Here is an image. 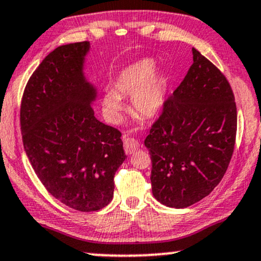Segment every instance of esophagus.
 I'll list each match as a JSON object with an SVG mask.
<instances>
[{
  "mask_svg": "<svg viewBox=\"0 0 261 261\" xmlns=\"http://www.w3.org/2000/svg\"><path fill=\"white\" fill-rule=\"evenodd\" d=\"M138 148H140V143L138 141L134 140V138H125L124 137V150L127 155L134 154Z\"/></svg>",
  "mask_w": 261,
  "mask_h": 261,
  "instance_id": "esophagus-1",
  "label": "esophagus"
}]
</instances>
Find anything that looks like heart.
<instances>
[{"label":"heart","instance_id":"obj_1","mask_svg":"<svg viewBox=\"0 0 261 261\" xmlns=\"http://www.w3.org/2000/svg\"><path fill=\"white\" fill-rule=\"evenodd\" d=\"M156 71V64L150 59H142L118 74L113 82V91L105 92L102 108L112 123L121 119L124 103L121 98L131 97V110L144 118H153L163 110L167 95V82Z\"/></svg>","mask_w":261,"mask_h":261}]
</instances>
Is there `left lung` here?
Segmentation results:
<instances>
[{"mask_svg":"<svg viewBox=\"0 0 261 261\" xmlns=\"http://www.w3.org/2000/svg\"><path fill=\"white\" fill-rule=\"evenodd\" d=\"M193 61L144 140L153 195L173 208H186L208 195L225 174L235 147L231 87L195 48Z\"/></svg>","mask_w":261,"mask_h":261,"instance_id":"1","label":"left lung"}]
</instances>
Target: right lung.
<instances>
[{
  "mask_svg": "<svg viewBox=\"0 0 261 261\" xmlns=\"http://www.w3.org/2000/svg\"><path fill=\"white\" fill-rule=\"evenodd\" d=\"M90 43L61 45L30 77L22 95V143L49 193L71 208L92 212L113 199L114 174L126 159L119 130L94 115L96 88L84 75Z\"/></svg>",
  "mask_w": 261,
  "mask_h": 261,
  "instance_id": "obj_1",
  "label": "right lung"
}]
</instances>
